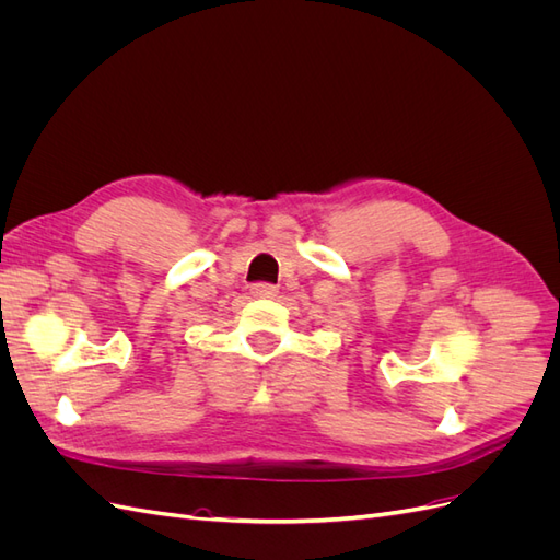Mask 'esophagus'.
<instances>
[{"mask_svg":"<svg viewBox=\"0 0 560 560\" xmlns=\"http://www.w3.org/2000/svg\"><path fill=\"white\" fill-rule=\"evenodd\" d=\"M252 296H257V299H273L276 294H278V290L273 284H268V282H257V284H252Z\"/></svg>","mask_w":560,"mask_h":560,"instance_id":"1","label":"esophagus"}]
</instances>
